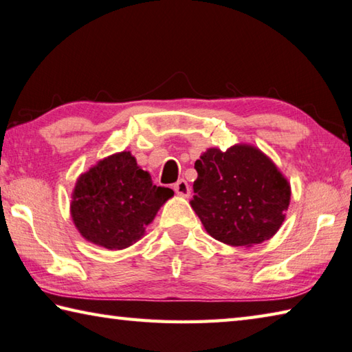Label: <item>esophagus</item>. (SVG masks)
I'll list each match as a JSON object with an SVG mask.
<instances>
[{"mask_svg": "<svg viewBox=\"0 0 352 352\" xmlns=\"http://www.w3.org/2000/svg\"><path fill=\"white\" fill-rule=\"evenodd\" d=\"M174 190H175L177 195L184 197V198H188L190 195V188H189V184L186 180H178L174 184Z\"/></svg>", "mask_w": 352, "mask_h": 352, "instance_id": "1", "label": "esophagus"}]
</instances>
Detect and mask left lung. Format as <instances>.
<instances>
[{
    "label": "left lung",
    "instance_id": "left-lung-1",
    "mask_svg": "<svg viewBox=\"0 0 352 352\" xmlns=\"http://www.w3.org/2000/svg\"><path fill=\"white\" fill-rule=\"evenodd\" d=\"M192 209L212 238L252 247L276 235L290 206L292 186L259 148L236 143L209 148L195 162Z\"/></svg>",
    "mask_w": 352,
    "mask_h": 352
}]
</instances>
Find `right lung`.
Listing matches in <instances>:
<instances>
[{"label": "right lung", "instance_id": "add662e5", "mask_svg": "<svg viewBox=\"0 0 352 352\" xmlns=\"http://www.w3.org/2000/svg\"><path fill=\"white\" fill-rule=\"evenodd\" d=\"M174 190L153 183L129 151L102 158L76 180L70 213L89 243L123 250L137 243Z\"/></svg>", "mask_w": 352, "mask_h": 352}]
</instances>
